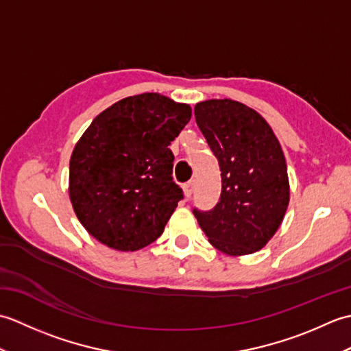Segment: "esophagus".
Returning <instances> with one entry per match:
<instances>
[{"mask_svg":"<svg viewBox=\"0 0 351 351\" xmlns=\"http://www.w3.org/2000/svg\"><path fill=\"white\" fill-rule=\"evenodd\" d=\"M193 191H195V181H189L187 184H184L185 197H190L193 195Z\"/></svg>","mask_w":351,"mask_h":351,"instance_id":"1","label":"esophagus"}]
</instances>
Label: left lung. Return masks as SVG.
Masks as SVG:
<instances>
[{"label": "left lung", "mask_w": 351, "mask_h": 351, "mask_svg": "<svg viewBox=\"0 0 351 351\" xmlns=\"http://www.w3.org/2000/svg\"><path fill=\"white\" fill-rule=\"evenodd\" d=\"M195 116L219 161L221 193L213 210L193 214L215 249L249 255L274 235L289 202L282 147L264 117L241 102H199Z\"/></svg>", "instance_id": "1"}]
</instances>
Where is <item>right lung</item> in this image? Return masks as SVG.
<instances>
[{
  "mask_svg": "<svg viewBox=\"0 0 351 351\" xmlns=\"http://www.w3.org/2000/svg\"><path fill=\"white\" fill-rule=\"evenodd\" d=\"M191 117L160 93L130 96L93 119L73 149L69 196L87 232L132 252L158 238L184 193L173 182V141Z\"/></svg>",
  "mask_w": 351,
  "mask_h": 351,
  "instance_id": "right-lung-1",
  "label": "right lung"
}]
</instances>
